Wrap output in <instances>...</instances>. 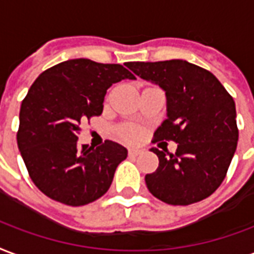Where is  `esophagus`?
I'll return each mask as SVG.
<instances>
[{
  "label": "esophagus",
  "mask_w": 254,
  "mask_h": 254,
  "mask_svg": "<svg viewBox=\"0 0 254 254\" xmlns=\"http://www.w3.org/2000/svg\"><path fill=\"white\" fill-rule=\"evenodd\" d=\"M129 156L130 157H137V156H140L142 153V149H138V148H132V149H129Z\"/></svg>",
  "instance_id": "1"
}]
</instances>
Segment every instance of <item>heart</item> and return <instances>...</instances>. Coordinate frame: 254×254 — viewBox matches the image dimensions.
<instances>
[{"label": "heart", "mask_w": 254, "mask_h": 254, "mask_svg": "<svg viewBox=\"0 0 254 254\" xmlns=\"http://www.w3.org/2000/svg\"><path fill=\"white\" fill-rule=\"evenodd\" d=\"M114 134L120 140L127 142H136L141 137L140 129L129 124H124V125H118L117 127H114Z\"/></svg>", "instance_id": "1"}]
</instances>
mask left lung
<instances>
[{"instance_id": "8db88e82", "label": "left lung", "mask_w": 254, "mask_h": 254, "mask_svg": "<svg viewBox=\"0 0 254 254\" xmlns=\"http://www.w3.org/2000/svg\"><path fill=\"white\" fill-rule=\"evenodd\" d=\"M127 68L159 84L167 97V120L155 141H175V155L152 148L159 167L145 176L153 196L168 204L195 203L213 194L226 176L237 148L236 103L210 71L186 60L129 62Z\"/></svg>"}]
</instances>
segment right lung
<instances>
[{"label": "right lung", "instance_id": "right-lung-1", "mask_svg": "<svg viewBox=\"0 0 254 254\" xmlns=\"http://www.w3.org/2000/svg\"><path fill=\"white\" fill-rule=\"evenodd\" d=\"M136 76L121 64L90 59L62 62L39 75L20 109L17 145L32 182L48 198L83 206L112 185L127 148L106 140L94 149L78 145L80 122L101 116L113 83Z\"/></svg>", "mask_w": 254, "mask_h": 254}]
</instances>
